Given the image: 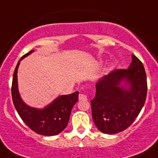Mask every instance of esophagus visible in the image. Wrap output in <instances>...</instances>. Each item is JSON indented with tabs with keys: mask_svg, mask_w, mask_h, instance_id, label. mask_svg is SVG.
I'll return each mask as SVG.
<instances>
[{
	"mask_svg": "<svg viewBox=\"0 0 158 158\" xmlns=\"http://www.w3.org/2000/svg\"><path fill=\"white\" fill-rule=\"evenodd\" d=\"M79 100H86V99H87L86 95H85V94H79Z\"/></svg>",
	"mask_w": 158,
	"mask_h": 158,
	"instance_id": "obj_1",
	"label": "esophagus"
}]
</instances>
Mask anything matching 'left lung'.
<instances>
[{"instance_id":"1","label":"left lung","mask_w":158,"mask_h":158,"mask_svg":"<svg viewBox=\"0 0 158 158\" xmlns=\"http://www.w3.org/2000/svg\"><path fill=\"white\" fill-rule=\"evenodd\" d=\"M125 80L130 87L120 83ZM96 96L91 100L95 125L104 134H113L129 127L144 105L148 82L141 61L132 55L127 69H118L104 76L96 85Z\"/></svg>"}]
</instances>
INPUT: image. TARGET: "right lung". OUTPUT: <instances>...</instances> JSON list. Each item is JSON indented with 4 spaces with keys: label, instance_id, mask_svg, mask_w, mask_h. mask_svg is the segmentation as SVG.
I'll return each mask as SVG.
<instances>
[{
    "label": "right lung",
    "instance_id": "obj_1",
    "mask_svg": "<svg viewBox=\"0 0 158 158\" xmlns=\"http://www.w3.org/2000/svg\"><path fill=\"white\" fill-rule=\"evenodd\" d=\"M32 52L33 50L24 55L17 64L12 80V100L20 117L29 128L41 135L54 136L60 134L67 127L72 109L79 99V92L59 96L43 110L26 105L18 93L17 73L20 61Z\"/></svg>",
    "mask_w": 158,
    "mask_h": 158
}]
</instances>
